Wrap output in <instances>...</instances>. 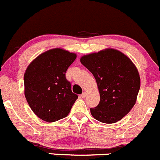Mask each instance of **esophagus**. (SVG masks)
Returning <instances> with one entry per match:
<instances>
[{"label":"esophagus","mask_w":160,"mask_h":160,"mask_svg":"<svg viewBox=\"0 0 160 160\" xmlns=\"http://www.w3.org/2000/svg\"><path fill=\"white\" fill-rule=\"evenodd\" d=\"M86 96H87V92H84V93H82V96H81V97H82V98H85Z\"/></svg>","instance_id":"1"}]
</instances>
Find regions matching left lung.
I'll list each match as a JSON object with an SVG mask.
<instances>
[{
	"instance_id": "obj_1",
	"label": "left lung",
	"mask_w": 160,
	"mask_h": 160,
	"mask_svg": "<svg viewBox=\"0 0 160 160\" xmlns=\"http://www.w3.org/2000/svg\"><path fill=\"white\" fill-rule=\"evenodd\" d=\"M94 76L100 95L91 115L104 123H114L129 112L136 102L140 76L136 65L126 54L106 48L80 58Z\"/></svg>"
}]
</instances>
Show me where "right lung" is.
Returning a JSON list of instances; mask_svg holds the SVG:
<instances>
[{
  "mask_svg": "<svg viewBox=\"0 0 160 160\" xmlns=\"http://www.w3.org/2000/svg\"><path fill=\"white\" fill-rule=\"evenodd\" d=\"M77 57L61 48L37 56L24 75V96L33 113L52 123L67 117L78 96L71 90L65 73Z\"/></svg>",
  "mask_w": 160,
  "mask_h": 160,
  "instance_id": "add662e5",
  "label": "right lung"
}]
</instances>
